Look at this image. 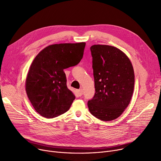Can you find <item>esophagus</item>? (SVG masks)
<instances>
[{
    "label": "esophagus",
    "mask_w": 161,
    "mask_h": 161,
    "mask_svg": "<svg viewBox=\"0 0 161 161\" xmlns=\"http://www.w3.org/2000/svg\"><path fill=\"white\" fill-rule=\"evenodd\" d=\"M83 89H78V90H77V92H78V94L79 95V96H81L82 95H83Z\"/></svg>",
    "instance_id": "1"
}]
</instances>
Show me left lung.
I'll return each mask as SVG.
<instances>
[{
  "label": "left lung",
  "instance_id": "obj_1",
  "mask_svg": "<svg viewBox=\"0 0 161 161\" xmlns=\"http://www.w3.org/2000/svg\"><path fill=\"white\" fill-rule=\"evenodd\" d=\"M95 93L87 103L91 114L109 121L119 117L129 104L134 86V73L128 57L108 45L91 47Z\"/></svg>",
  "mask_w": 161,
  "mask_h": 161
}]
</instances>
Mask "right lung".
Segmentation results:
<instances>
[{"mask_svg": "<svg viewBox=\"0 0 161 161\" xmlns=\"http://www.w3.org/2000/svg\"><path fill=\"white\" fill-rule=\"evenodd\" d=\"M85 42L50 45L36 55L29 70L25 89L35 110L53 118L69 110L75 96L66 86L64 69L83 58Z\"/></svg>", "mask_w": 161, "mask_h": 161, "instance_id": "obj_1", "label": "right lung"}]
</instances>
